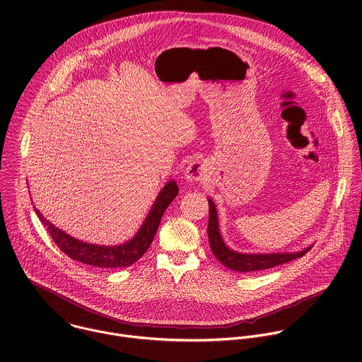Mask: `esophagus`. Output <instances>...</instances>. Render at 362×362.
Segmentation results:
<instances>
[{
  "instance_id": "esophagus-1",
  "label": "esophagus",
  "mask_w": 362,
  "mask_h": 362,
  "mask_svg": "<svg viewBox=\"0 0 362 362\" xmlns=\"http://www.w3.org/2000/svg\"><path fill=\"white\" fill-rule=\"evenodd\" d=\"M185 176L189 182H203L206 176H208V169H206L203 162L194 160V162H190L189 166L186 168Z\"/></svg>"
}]
</instances>
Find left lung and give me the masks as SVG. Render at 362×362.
I'll return each mask as SVG.
<instances>
[{"label": "left lung", "instance_id": "8db88e82", "mask_svg": "<svg viewBox=\"0 0 362 362\" xmlns=\"http://www.w3.org/2000/svg\"><path fill=\"white\" fill-rule=\"evenodd\" d=\"M208 236L209 245L218 261L226 268L236 272H256L269 269L289 261L296 259V257L303 256L311 247H306L302 252L296 253H272V255H246L230 250L222 240L219 228H218V214L214 202L209 199V223H208Z\"/></svg>", "mask_w": 362, "mask_h": 362}]
</instances>
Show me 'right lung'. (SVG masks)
<instances>
[{
    "instance_id": "1",
    "label": "right lung",
    "mask_w": 362,
    "mask_h": 362,
    "mask_svg": "<svg viewBox=\"0 0 362 362\" xmlns=\"http://www.w3.org/2000/svg\"><path fill=\"white\" fill-rule=\"evenodd\" d=\"M177 192L179 190H177L176 182L170 180L163 187L156 202H154L153 208L148 212V216L146 218L139 233L127 243L119 245V246H97V245L80 242L69 236L59 228L51 225L45 218H42V215L37 209H35V214L40 218L41 223L47 226V230L51 239H53L54 243L60 247V250L64 252L69 257H71V259L83 262L86 265L95 267V268H105V269L124 268L137 262L146 253V250L153 242L154 235L158 232V228L160 225L165 211L168 209V206L172 203V200L177 196Z\"/></svg>"
}]
</instances>
